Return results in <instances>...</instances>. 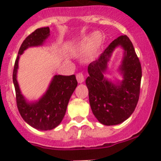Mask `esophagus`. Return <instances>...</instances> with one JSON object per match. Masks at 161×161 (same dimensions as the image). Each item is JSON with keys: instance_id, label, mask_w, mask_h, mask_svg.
<instances>
[{"instance_id": "34e87169", "label": "esophagus", "mask_w": 161, "mask_h": 161, "mask_svg": "<svg viewBox=\"0 0 161 161\" xmlns=\"http://www.w3.org/2000/svg\"><path fill=\"white\" fill-rule=\"evenodd\" d=\"M76 79H77V81L79 83H82L85 81V78H84V75L82 73H79V74L76 75Z\"/></svg>"}]
</instances>
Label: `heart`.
<instances>
[{
    "label": "heart",
    "instance_id": "1",
    "mask_svg": "<svg viewBox=\"0 0 161 161\" xmlns=\"http://www.w3.org/2000/svg\"><path fill=\"white\" fill-rule=\"evenodd\" d=\"M103 43V37L100 33L95 32L92 35L86 37L79 44V49L82 52L88 51L90 57H94L101 49Z\"/></svg>",
    "mask_w": 161,
    "mask_h": 161
}]
</instances>
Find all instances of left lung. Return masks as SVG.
Returning a JSON list of instances; mask_svg holds the SVG:
<instances>
[{
	"label": "left lung",
	"instance_id": "left-lung-1",
	"mask_svg": "<svg viewBox=\"0 0 161 161\" xmlns=\"http://www.w3.org/2000/svg\"><path fill=\"white\" fill-rule=\"evenodd\" d=\"M124 49L118 71L122 80L112 81L104 75L114 50ZM89 76L86 84L93 115L101 124L117 125L131 115L138 104L142 79V67L133 44L127 35L115 39L100 56L88 66Z\"/></svg>",
	"mask_w": 161,
	"mask_h": 161
}]
</instances>
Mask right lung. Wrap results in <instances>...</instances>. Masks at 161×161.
I'll return each instance as SVG.
<instances>
[{
    "instance_id": "right-lung-1",
    "label": "right lung",
    "mask_w": 161,
    "mask_h": 161,
    "mask_svg": "<svg viewBox=\"0 0 161 161\" xmlns=\"http://www.w3.org/2000/svg\"><path fill=\"white\" fill-rule=\"evenodd\" d=\"M49 33V27L38 28L26 37L19 50L12 75L19 112L26 124L39 130H52L61 123L71 96L78 85L75 75H56L46 93L37 101H27L22 93L17 81L20 56L28 48L43 46Z\"/></svg>"
}]
</instances>
